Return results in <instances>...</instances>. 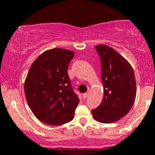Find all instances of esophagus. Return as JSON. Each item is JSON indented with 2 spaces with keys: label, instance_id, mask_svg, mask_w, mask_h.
I'll use <instances>...</instances> for the list:
<instances>
[{
  "label": "esophagus",
  "instance_id": "34e87169",
  "mask_svg": "<svg viewBox=\"0 0 155 155\" xmlns=\"http://www.w3.org/2000/svg\"><path fill=\"white\" fill-rule=\"evenodd\" d=\"M88 95H89V93H83V99H86L88 97Z\"/></svg>",
  "mask_w": 155,
  "mask_h": 155
}]
</instances>
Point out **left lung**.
I'll return each instance as SVG.
<instances>
[{"label": "left lung", "mask_w": 155, "mask_h": 155, "mask_svg": "<svg viewBox=\"0 0 155 155\" xmlns=\"http://www.w3.org/2000/svg\"><path fill=\"white\" fill-rule=\"evenodd\" d=\"M95 48L101 60L104 99L92 114L96 120L110 124L124 117L131 109L136 97V80L130 64L117 51L106 45Z\"/></svg>", "instance_id": "1"}]
</instances>
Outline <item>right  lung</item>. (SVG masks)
Wrapping results in <instances>:
<instances>
[{"label": "right lung", "mask_w": 155, "mask_h": 155, "mask_svg": "<svg viewBox=\"0 0 155 155\" xmlns=\"http://www.w3.org/2000/svg\"><path fill=\"white\" fill-rule=\"evenodd\" d=\"M75 52L62 48L44 51L33 62L25 82L29 107L48 125H62L74 117L79 99L73 91L68 66Z\"/></svg>", "instance_id": "1"}]
</instances>
